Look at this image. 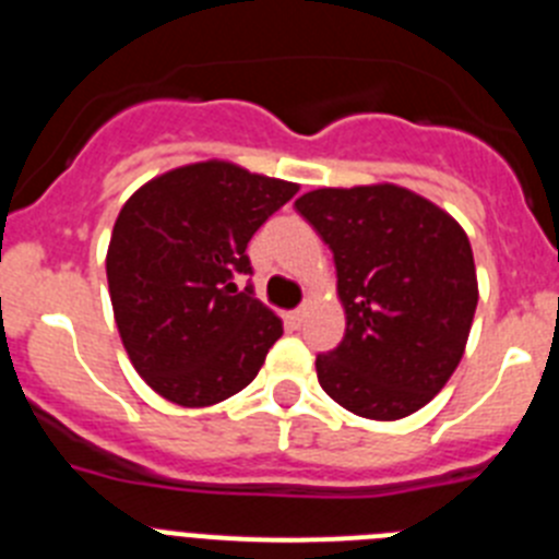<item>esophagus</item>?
Returning <instances> with one entry per match:
<instances>
[{
	"mask_svg": "<svg viewBox=\"0 0 559 559\" xmlns=\"http://www.w3.org/2000/svg\"><path fill=\"white\" fill-rule=\"evenodd\" d=\"M305 316H308V310H305V308H296V310H290V313L285 316V319H288L290 328H302Z\"/></svg>",
	"mask_w": 559,
	"mask_h": 559,
	"instance_id": "1",
	"label": "esophagus"
}]
</instances>
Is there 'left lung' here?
I'll return each mask as SVG.
<instances>
[{"label": "left lung", "instance_id": "obj_1", "mask_svg": "<svg viewBox=\"0 0 559 559\" xmlns=\"http://www.w3.org/2000/svg\"><path fill=\"white\" fill-rule=\"evenodd\" d=\"M296 210L330 246L347 330L316 358L324 392L367 419H403L442 392L478 302L471 240L442 206L397 185L322 187Z\"/></svg>", "mask_w": 559, "mask_h": 559}]
</instances>
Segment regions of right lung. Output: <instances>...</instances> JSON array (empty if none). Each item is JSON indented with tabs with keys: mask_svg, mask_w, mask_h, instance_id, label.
<instances>
[{
	"mask_svg": "<svg viewBox=\"0 0 559 559\" xmlns=\"http://www.w3.org/2000/svg\"><path fill=\"white\" fill-rule=\"evenodd\" d=\"M299 185L224 159L173 167L122 204L106 254L122 347L147 386L185 408L215 406L257 378L283 319L251 288V235Z\"/></svg>",
	"mask_w": 559,
	"mask_h": 559,
	"instance_id": "obj_1",
	"label": "right lung"
}]
</instances>
